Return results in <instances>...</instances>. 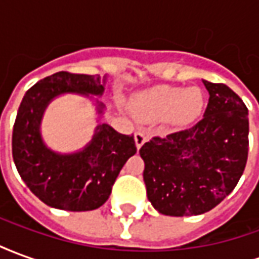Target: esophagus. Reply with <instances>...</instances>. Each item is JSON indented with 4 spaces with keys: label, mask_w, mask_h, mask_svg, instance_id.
<instances>
[{
    "label": "esophagus",
    "mask_w": 259,
    "mask_h": 259,
    "mask_svg": "<svg viewBox=\"0 0 259 259\" xmlns=\"http://www.w3.org/2000/svg\"><path fill=\"white\" fill-rule=\"evenodd\" d=\"M135 140H136V146H137V148H140V147L147 141L146 133H144V132H136Z\"/></svg>",
    "instance_id": "34e87169"
}]
</instances>
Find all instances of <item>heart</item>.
<instances>
[{"mask_svg": "<svg viewBox=\"0 0 259 259\" xmlns=\"http://www.w3.org/2000/svg\"><path fill=\"white\" fill-rule=\"evenodd\" d=\"M204 96L198 89L159 85L139 98L137 109L141 116L151 120L172 118L178 123H189L200 116Z\"/></svg>", "mask_w": 259, "mask_h": 259, "instance_id": "obj_1", "label": "heart"}]
</instances>
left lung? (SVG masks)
Listing matches in <instances>:
<instances>
[{
    "label": "left lung",
    "mask_w": 259,
    "mask_h": 259,
    "mask_svg": "<svg viewBox=\"0 0 259 259\" xmlns=\"http://www.w3.org/2000/svg\"><path fill=\"white\" fill-rule=\"evenodd\" d=\"M204 84L209 93L204 118L189 129L155 136L140 148L147 197L163 215L211 211L244 172L248 109L226 84L205 80Z\"/></svg>",
    "instance_id": "1"
}]
</instances>
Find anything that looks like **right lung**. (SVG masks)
<instances>
[{
	"label": "right lung",
	"instance_id": "right-lung-1",
	"mask_svg": "<svg viewBox=\"0 0 259 259\" xmlns=\"http://www.w3.org/2000/svg\"><path fill=\"white\" fill-rule=\"evenodd\" d=\"M102 91L100 76L58 72L37 81L20 102L12 133V155L26 186L47 205L74 212L101 206L120 169L137 151L135 136L120 135L107 123L97 127L93 141L77 154L59 155L44 146L40 120L54 97L62 93L98 96Z\"/></svg>",
	"mask_w": 259,
	"mask_h": 259
}]
</instances>
